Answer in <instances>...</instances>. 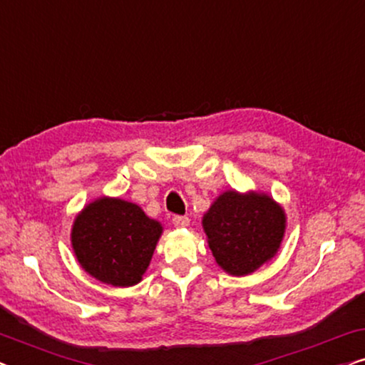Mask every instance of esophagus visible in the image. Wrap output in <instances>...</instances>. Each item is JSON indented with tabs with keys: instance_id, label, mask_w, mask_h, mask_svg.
I'll return each instance as SVG.
<instances>
[{
	"instance_id": "34e87169",
	"label": "esophagus",
	"mask_w": 365,
	"mask_h": 365,
	"mask_svg": "<svg viewBox=\"0 0 365 365\" xmlns=\"http://www.w3.org/2000/svg\"><path fill=\"white\" fill-rule=\"evenodd\" d=\"M173 224H174V227H178V229L187 227L189 226V217H186V216H174L173 217Z\"/></svg>"
}]
</instances>
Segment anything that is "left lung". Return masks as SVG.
I'll use <instances>...</instances> for the list:
<instances>
[{
	"mask_svg": "<svg viewBox=\"0 0 365 365\" xmlns=\"http://www.w3.org/2000/svg\"><path fill=\"white\" fill-rule=\"evenodd\" d=\"M287 216L277 201L261 191L229 189L202 216L207 246L229 276H249L276 257L286 234Z\"/></svg>",
	"mask_w": 365,
	"mask_h": 365,
	"instance_id": "8db88e82",
	"label": "left lung"
}]
</instances>
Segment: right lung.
I'll return each instance as SVG.
<instances>
[{
  "mask_svg": "<svg viewBox=\"0 0 365 365\" xmlns=\"http://www.w3.org/2000/svg\"><path fill=\"white\" fill-rule=\"evenodd\" d=\"M163 224L146 216L138 204L101 196L76 214L71 247L89 276L114 287H131L143 281Z\"/></svg>",
  "mask_w": 365,
  "mask_h": 365,
  "instance_id": "1",
  "label": "right lung"
}]
</instances>
